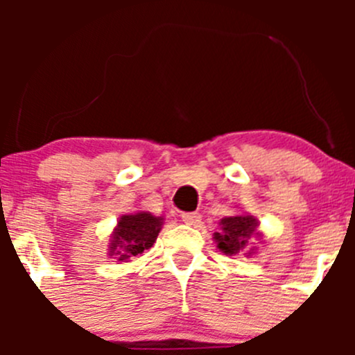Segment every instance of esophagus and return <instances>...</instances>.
I'll use <instances>...</instances> for the list:
<instances>
[{
    "label": "esophagus",
    "mask_w": 355,
    "mask_h": 355,
    "mask_svg": "<svg viewBox=\"0 0 355 355\" xmlns=\"http://www.w3.org/2000/svg\"><path fill=\"white\" fill-rule=\"evenodd\" d=\"M180 218L185 225H194V227L200 221L199 213H182Z\"/></svg>",
    "instance_id": "esophagus-1"
}]
</instances>
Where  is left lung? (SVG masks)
<instances>
[{"label":"left lung","instance_id":"left-lung-1","mask_svg":"<svg viewBox=\"0 0 355 355\" xmlns=\"http://www.w3.org/2000/svg\"><path fill=\"white\" fill-rule=\"evenodd\" d=\"M221 234H214L218 249L223 250L228 256H235L239 252H244L249 244V239L256 234V228L259 227V221L249 214H239V216H228L220 221ZM254 252V249L247 250V256Z\"/></svg>","mask_w":355,"mask_h":355}]
</instances>
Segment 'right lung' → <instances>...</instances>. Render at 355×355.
Segmentation results:
<instances>
[{
    "label": "right lung",
    "instance_id": "1",
    "mask_svg": "<svg viewBox=\"0 0 355 355\" xmlns=\"http://www.w3.org/2000/svg\"><path fill=\"white\" fill-rule=\"evenodd\" d=\"M161 225L163 218L153 216L148 211L123 214L111 235L110 256H113L116 263H127L130 257L151 249L161 232Z\"/></svg>",
    "mask_w": 355,
    "mask_h": 355
}]
</instances>
